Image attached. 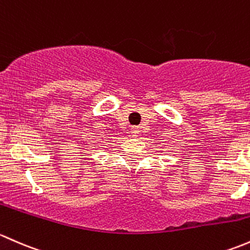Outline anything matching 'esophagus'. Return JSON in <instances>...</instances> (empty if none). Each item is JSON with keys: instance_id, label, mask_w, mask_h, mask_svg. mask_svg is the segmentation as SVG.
Wrapping results in <instances>:
<instances>
[{"instance_id": "esophagus-1", "label": "esophagus", "mask_w": 250, "mask_h": 250, "mask_svg": "<svg viewBox=\"0 0 250 250\" xmlns=\"http://www.w3.org/2000/svg\"><path fill=\"white\" fill-rule=\"evenodd\" d=\"M131 130H132V136H138V133H140V131H141L138 126H133Z\"/></svg>"}]
</instances>
